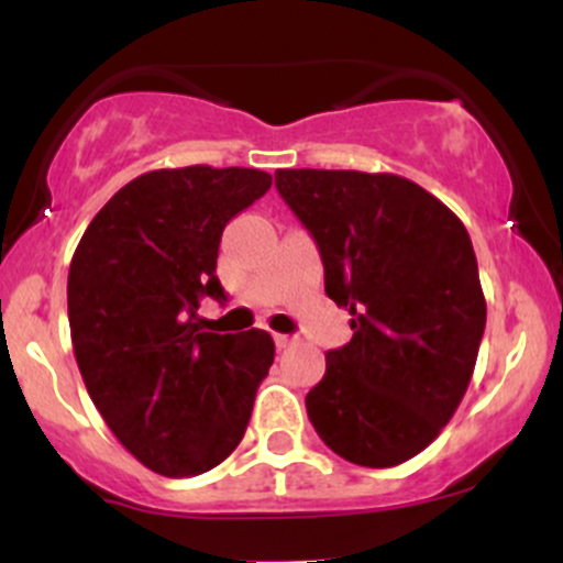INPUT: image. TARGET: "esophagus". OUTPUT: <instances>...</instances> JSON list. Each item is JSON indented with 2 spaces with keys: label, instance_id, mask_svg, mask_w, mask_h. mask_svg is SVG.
I'll return each mask as SVG.
<instances>
[{
  "label": "esophagus",
  "instance_id": "obj_1",
  "mask_svg": "<svg viewBox=\"0 0 563 563\" xmlns=\"http://www.w3.org/2000/svg\"><path fill=\"white\" fill-rule=\"evenodd\" d=\"M275 344H277V349H288V346H294V344H296V335L277 333V335H275Z\"/></svg>",
  "mask_w": 563,
  "mask_h": 563
}]
</instances>
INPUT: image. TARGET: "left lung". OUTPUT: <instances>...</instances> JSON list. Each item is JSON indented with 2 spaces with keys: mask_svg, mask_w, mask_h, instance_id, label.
I'll list each match as a JSON object with an SVG mask.
<instances>
[{
  "mask_svg": "<svg viewBox=\"0 0 563 563\" xmlns=\"http://www.w3.org/2000/svg\"><path fill=\"white\" fill-rule=\"evenodd\" d=\"M277 192L318 241L352 341L307 394L322 442L389 468L429 448L466 394L484 301L474 245L442 200L399 174L280 169Z\"/></svg>",
  "mask_w": 563,
  "mask_h": 563,
  "instance_id": "1",
  "label": "left lung"
}]
</instances>
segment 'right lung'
<instances>
[{"label":"right lung","mask_w":563,"mask_h":563,"mask_svg":"<svg viewBox=\"0 0 563 563\" xmlns=\"http://www.w3.org/2000/svg\"><path fill=\"white\" fill-rule=\"evenodd\" d=\"M273 185L260 169L183 166L140 174L97 211L68 269V322L102 421L156 474L211 471L241 444L275 360L267 331L219 335L200 299L224 224Z\"/></svg>","instance_id":"right-lung-1"}]
</instances>
